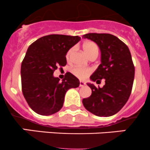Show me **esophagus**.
Instances as JSON below:
<instances>
[{"instance_id": "obj_1", "label": "esophagus", "mask_w": 150, "mask_h": 150, "mask_svg": "<svg viewBox=\"0 0 150 150\" xmlns=\"http://www.w3.org/2000/svg\"><path fill=\"white\" fill-rule=\"evenodd\" d=\"M85 85H86V83L83 82V81H80V86H81V87H83Z\"/></svg>"}]
</instances>
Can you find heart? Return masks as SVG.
<instances>
[{
  "instance_id": "obj_1",
  "label": "heart",
  "mask_w": 150,
  "mask_h": 150,
  "mask_svg": "<svg viewBox=\"0 0 150 150\" xmlns=\"http://www.w3.org/2000/svg\"><path fill=\"white\" fill-rule=\"evenodd\" d=\"M83 48L85 53L86 55L90 58L93 55H98L99 54V48L96 46V43L91 41L85 42L83 44ZM73 48H71L68 50L66 54V59L67 61L71 59L72 54H73ZM71 72L75 76L78 78L79 79L84 80L90 75L92 72V69L91 68H82L78 67H75L71 69Z\"/></svg>"
}]
</instances>
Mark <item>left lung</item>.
Returning <instances> with one entry per match:
<instances>
[{
  "label": "left lung",
  "instance_id": "8db88e82",
  "mask_svg": "<svg viewBox=\"0 0 150 150\" xmlns=\"http://www.w3.org/2000/svg\"><path fill=\"white\" fill-rule=\"evenodd\" d=\"M96 43L101 51V63L90 77L93 82L105 80L102 88L87 83L91 95L83 99L85 108L99 117L118 112L129 99L134 83L135 67L128 46L109 33H88L83 35Z\"/></svg>",
  "mask_w": 150,
  "mask_h": 150
}]
</instances>
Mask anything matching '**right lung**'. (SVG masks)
Listing matches in <instances>:
<instances>
[{
    "label": "right lung",
    "instance_id": "1",
    "mask_svg": "<svg viewBox=\"0 0 150 150\" xmlns=\"http://www.w3.org/2000/svg\"><path fill=\"white\" fill-rule=\"evenodd\" d=\"M81 38L48 35L29 46L21 65L22 90L30 108L41 115H51L61 110L68 89L79 86V80L67 72L60 82L53 73L67 64L66 54Z\"/></svg>",
    "mask_w": 150,
    "mask_h": 150
}]
</instances>
